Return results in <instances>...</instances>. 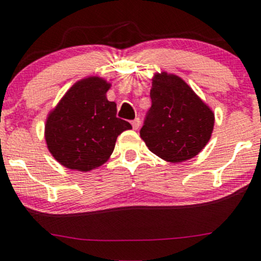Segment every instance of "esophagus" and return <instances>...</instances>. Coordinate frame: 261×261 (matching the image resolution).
Instances as JSON below:
<instances>
[{"mask_svg":"<svg viewBox=\"0 0 261 261\" xmlns=\"http://www.w3.org/2000/svg\"><path fill=\"white\" fill-rule=\"evenodd\" d=\"M131 125H133L134 130H137V128L140 127V125H141V120H140L139 117H136L135 120H133V121H131Z\"/></svg>","mask_w":261,"mask_h":261,"instance_id":"34e87169","label":"esophagus"}]
</instances>
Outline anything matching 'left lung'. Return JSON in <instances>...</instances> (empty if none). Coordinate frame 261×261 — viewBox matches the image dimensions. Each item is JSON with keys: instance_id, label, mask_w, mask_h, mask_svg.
I'll return each mask as SVG.
<instances>
[{"instance_id": "1", "label": "left lung", "mask_w": 261, "mask_h": 261, "mask_svg": "<svg viewBox=\"0 0 261 261\" xmlns=\"http://www.w3.org/2000/svg\"><path fill=\"white\" fill-rule=\"evenodd\" d=\"M152 100L140 136L151 152L178 163L197 156L211 140L214 113L176 74L156 71Z\"/></svg>"}]
</instances>
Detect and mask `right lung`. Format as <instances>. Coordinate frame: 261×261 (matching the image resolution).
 Listing matches in <instances>:
<instances>
[{
  "instance_id": "right-lung-1",
  "label": "right lung",
  "mask_w": 261,
  "mask_h": 261,
  "mask_svg": "<svg viewBox=\"0 0 261 261\" xmlns=\"http://www.w3.org/2000/svg\"><path fill=\"white\" fill-rule=\"evenodd\" d=\"M111 83L98 75L74 83L48 113L44 139L48 151L65 168L96 170L110 159L117 136L133 126L116 117L109 101Z\"/></svg>"
}]
</instances>
